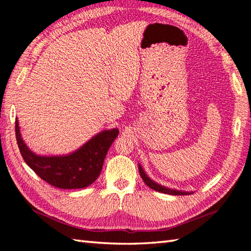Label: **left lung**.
Instances as JSON below:
<instances>
[{
    "label": "left lung",
    "instance_id": "obj_1",
    "mask_svg": "<svg viewBox=\"0 0 251 251\" xmlns=\"http://www.w3.org/2000/svg\"><path fill=\"white\" fill-rule=\"evenodd\" d=\"M139 172H140L141 177H142V179H143V181L147 184V187H150L151 189L155 190V191L164 193V194H170V195H188V194H192V193H193V192H184V191L170 189V188L163 187V185L155 182L153 180H151V179L149 176L146 175V173L144 172V170L142 169V166H141L140 164H139Z\"/></svg>",
    "mask_w": 251,
    "mask_h": 251
}]
</instances>
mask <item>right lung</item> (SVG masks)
I'll use <instances>...</instances> for the list:
<instances>
[{
    "mask_svg": "<svg viewBox=\"0 0 251 251\" xmlns=\"http://www.w3.org/2000/svg\"><path fill=\"white\" fill-rule=\"evenodd\" d=\"M119 129L100 131L78 150L62 156H40L31 151L21 137L16 119V138L24 161L44 181L59 189H82L100 176L108 150Z\"/></svg>",
    "mask_w": 251,
    "mask_h": 251,
    "instance_id": "1",
    "label": "right lung"
}]
</instances>
